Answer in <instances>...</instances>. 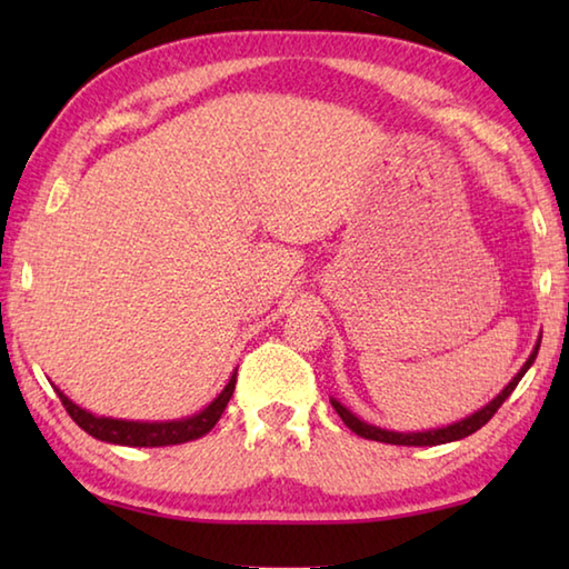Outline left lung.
<instances>
[{"instance_id": "1", "label": "left lung", "mask_w": 569, "mask_h": 569, "mask_svg": "<svg viewBox=\"0 0 569 569\" xmlns=\"http://www.w3.org/2000/svg\"><path fill=\"white\" fill-rule=\"evenodd\" d=\"M537 351H539V343L535 346L532 356H529L527 363L522 366V371L517 373V377L509 381V387L499 393V397L495 401H489L485 409H479L477 413H471V417L461 419L457 423H451V427H445V429H431V431H413V435H399V431H387V429H379V427H371V423L361 421L359 417H353V413L341 407L339 401L331 399V407L336 409V413L343 419L346 427H349L351 431H356V435L363 437V439H373V441H383V445H401V447H435V445H447V441H457V439H465L469 435H475L477 429L485 427V423L495 417L497 409L502 407L505 399L509 397V393L515 391V387L519 381H522V377L527 373L529 366H532V361L537 359Z\"/></svg>"}]
</instances>
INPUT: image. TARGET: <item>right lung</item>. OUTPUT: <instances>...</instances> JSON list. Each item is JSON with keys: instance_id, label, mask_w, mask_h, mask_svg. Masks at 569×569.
Returning a JSON list of instances; mask_svg holds the SVG:
<instances>
[{"instance_id": "add662e5", "label": "right lung", "mask_w": 569, "mask_h": 569, "mask_svg": "<svg viewBox=\"0 0 569 569\" xmlns=\"http://www.w3.org/2000/svg\"><path fill=\"white\" fill-rule=\"evenodd\" d=\"M233 389H236V373L230 377L228 387L218 393V399L213 403H208V407L200 413H196V417L182 419V421H160V423L92 417L90 411L80 409L77 403L67 399L62 391L57 393H60L62 407L67 409V413H70L77 427L88 431V435L94 439L110 441V445H122V447H168V445H182V441H192L208 435V431L218 423L220 413L226 411L230 397H233Z\"/></svg>"}]
</instances>
